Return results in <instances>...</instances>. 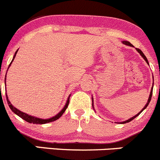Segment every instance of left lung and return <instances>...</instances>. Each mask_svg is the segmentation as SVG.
<instances>
[{"label": "left lung", "mask_w": 160, "mask_h": 160, "mask_svg": "<svg viewBox=\"0 0 160 160\" xmlns=\"http://www.w3.org/2000/svg\"><path fill=\"white\" fill-rule=\"evenodd\" d=\"M122 42L124 44V45H127V46H130V47H133V45H132V43H131L130 42H128V41H122ZM136 50H137L138 52L139 53H140L141 54V56L142 57V58H144V59H145V61H146V63L147 64H148V60H147V58H146V57L145 56V54H144L143 53H142V50H140V49H138V48H136ZM152 89H153V85H152V88H151V92H150V95H149V97H148V102H147V103L145 104V107H143V109H142V110H141L140 112H139L138 113V114H136L135 116H134L133 118H130V119H128V120H127V121H123V122H120V124H126V123H128V122H130V121H132V120H134V118H137L139 114H140L141 113H142V111H143L144 110H145V108H146L147 107H148V104H149V102H150V101H151V99H152ZM92 108L94 109V107H93V99L92 98Z\"/></svg>", "instance_id": "obj_1"}]
</instances>
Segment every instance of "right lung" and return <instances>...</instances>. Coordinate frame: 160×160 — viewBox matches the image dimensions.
Returning a JSON list of instances; mask_svg holds the SVG:
<instances>
[{"mask_svg":"<svg viewBox=\"0 0 160 160\" xmlns=\"http://www.w3.org/2000/svg\"><path fill=\"white\" fill-rule=\"evenodd\" d=\"M18 50H17V51L15 52V55H14L13 59H12V62L10 63V64H9V67H10L11 64H12V61H13L14 59H15V56H16V53H17V52H18ZM5 79H6V78H5ZM70 96H71V95L68 96V98L67 102H66V104H65V106H64V107L62 109V110H61V111L59 112V113H58V114L55 115V116L53 117V118H48V119H41V118H36V117H33V116H31V115L27 114V113H24V112H22L21 110H18V109H17V108H15V107H14V106H12V104L11 103V102H10V101H9V99H8V95L6 94V98H7V102H8V106H9V107H10V109L12 110V112H14V113H15V114H17L18 117H20V118H22L23 120H25V121H27V122L31 123V124H47V123L53 122V121H56V120L59 119V118H61V116H62L63 113H64V111H65L66 109H67L68 106V104H69V99H70Z\"/></svg>","mask_w":160,"mask_h":160,"instance_id":"right-lung-1","label":"right lung"}]
</instances>
